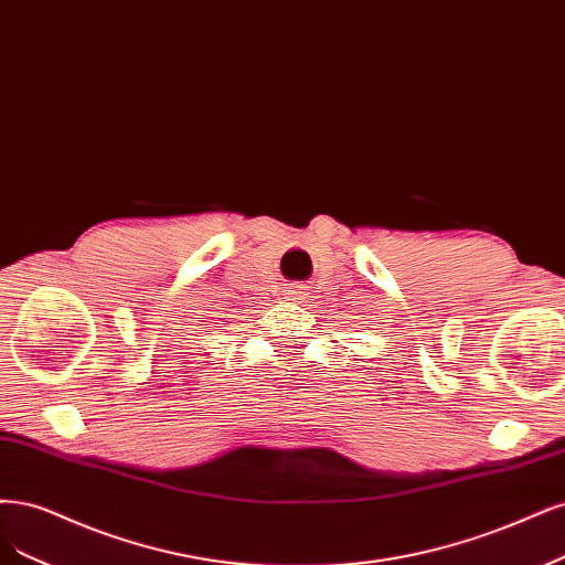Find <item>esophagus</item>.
Returning <instances> with one entry per match:
<instances>
[{"label": "esophagus", "mask_w": 565, "mask_h": 565, "mask_svg": "<svg viewBox=\"0 0 565 565\" xmlns=\"http://www.w3.org/2000/svg\"><path fill=\"white\" fill-rule=\"evenodd\" d=\"M287 297H289V301H303L306 299V287H301V285H291L289 289H287Z\"/></svg>", "instance_id": "1"}]
</instances>
